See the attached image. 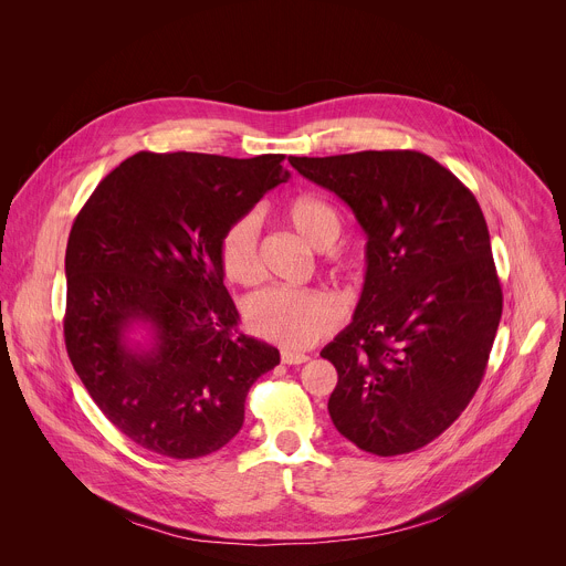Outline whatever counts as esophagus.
Masks as SVG:
<instances>
[{"label":"esophagus","mask_w":566,"mask_h":566,"mask_svg":"<svg viewBox=\"0 0 566 566\" xmlns=\"http://www.w3.org/2000/svg\"><path fill=\"white\" fill-rule=\"evenodd\" d=\"M308 356L306 354H297V352H282V363L284 365H302L306 363Z\"/></svg>","instance_id":"1"}]
</instances>
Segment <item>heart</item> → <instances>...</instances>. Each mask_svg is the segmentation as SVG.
<instances>
[{"label":"heart","mask_w":566,"mask_h":566,"mask_svg":"<svg viewBox=\"0 0 566 566\" xmlns=\"http://www.w3.org/2000/svg\"><path fill=\"white\" fill-rule=\"evenodd\" d=\"M286 219L306 247L329 251L336 247L343 232L340 214L317 197H297L286 208ZM262 219L249 212L234 219L221 237V266L223 273L237 282L251 286L262 280L260 258ZM340 304L325 291H295V289H264L249 297L244 317L249 329L286 349H304L327 336L338 322Z\"/></svg>","instance_id":"b5f03b06"}]
</instances>
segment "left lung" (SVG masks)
<instances>
[{"label": "left lung", "mask_w": 566, "mask_h": 566, "mask_svg": "<svg viewBox=\"0 0 566 566\" xmlns=\"http://www.w3.org/2000/svg\"><path fill=\"white\" fill-rule=\"evenodd\" d=\"M289 164L340 197L367 234L354 317L319 352L338 371L329 417L365 452L419 450L465 410L500 327L486 219L474 195L421 151L291 156Z\"/></svg>", "instance_id": "obj_1"}]
</instances>
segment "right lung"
<instances>
[{
	"instance_id": "add662e5",
	"label": "right lung",
	"mask_w": 566,
	"mask_h": 566,
	"mask_svg": "<svg viewBox=\"0 0 566 566\" xmlns=\"http://www.w3.org/2000/svg\"><path fill=\"white\" fill-rule=\"evenodd\" d=\"M284 154L138 151L77 212L64 258V343L103 415L136 446L197 459L244 426L280 352L241 334L221 237L275 186Z\"/></svg>"
}]
</instances>
